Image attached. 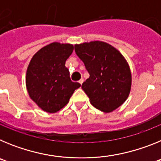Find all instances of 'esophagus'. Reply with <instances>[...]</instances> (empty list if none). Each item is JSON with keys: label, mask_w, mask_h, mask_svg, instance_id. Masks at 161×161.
I'll use <instances>...</instances> for the list:
<instances>
[{"label": "esophagus", "mask_w": 161, "mask_h": 161, "mask_svg": "<svg viewBox=\"0 0 161 161\" xmlns=\"http://www.w3.org/2000/svg\"><path fill=\"white\" fill-rule=\"evenodd\" d=\"M83 82H84V79H83V78H81V79L79 80V83L80 84V85H82V83H83Z\"/></svg>", "instance_id": "obj_1"}]
</instances>
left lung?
Instances as JSON below:
<instances>
[{
  "mask_svg": "<svg viewBox=\"0 0 161 161\" xmlns=\"http://www.w3.org/2000/svg\"><path fill=\"white\" fill-rule=\"evenodd\" d=\"M75 52L89 73L81 88L90 103L105 113L123 105L131 87V72L123 55L102 41L76 44Z\"/></svg>",
  "mask_w": 161,
  "mask_h": 161,
  "instance_id": "obj_1",
  "label": "left lung"
}]
</instances>
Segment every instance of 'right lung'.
Returning <instances> with one entry per match:
<instances>
[{"label": "right lung", "mask_w": 161, "mask_h": 161, "mask_svg": "<svg viewBox=\"0 0 161 161\" xmlns=\"http://www.w3.org/2000/svg\"><path fill=\"white\" fill-rule=\"evenodd\" d=\"M73 49L72 44L52 42L37 52L30 62L25 76L26 89L30 97L44 111L60 110L80 86L71 80L65 67Z\"/></svg>", "instance_id": "right-lung-1"}]
</instances>
